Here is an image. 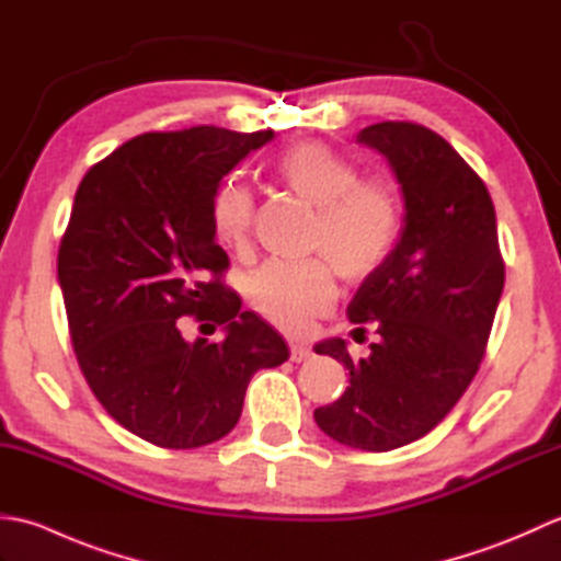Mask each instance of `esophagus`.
<instances>
[{"instance_id":"obj_1","label":"esophagus","mask_w":561,"mask_h":561,"mask_svg":"<svg viewBox=\"0 0 561 561\" xmlns=\"http://www.w3.org/2000/svg\"><path fill=\"white\" fill-rule=\"evenodd\" d=\"M289 352H291V362H306L308 356H311V350H308L301 342H291Z\"/></svg>"}]
</instances>
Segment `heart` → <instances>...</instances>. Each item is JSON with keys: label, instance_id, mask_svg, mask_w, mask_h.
Wrapping results in <instances>:
<instances>
[{"label": "heart", "instance_id": "obj_1", "mask_svg": "<svg viewBox=\"0 0 561 561\" xmlns=\"http://www.w3.org/2000/svg\"><path fill=\"white\" fill-rule=\"evenodd\" d=\"M274 171L318 209L313 248L325 257L270 260L250 274L255 311L287 332H301L335 301V267L344 279H364L390 255L400 233V202L386 183L362 181L356 165L323 141H299L279 153ZM253 226V195L229 178L211 199V229L229 250H245Z\"/></svg>", "mask_w": 561, "mask_h": 561}]
</instances>
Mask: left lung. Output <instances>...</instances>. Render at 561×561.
<instances>
[{"label": "left lung", "instance_id": "obj_1", "mask_svg": "<svg viewBox=\"0 0 561 561\" xmlns=\"http://www.w3.org/2000/svg\"><path fill=\"white\" fill-rule=\"evenodd\" d=\"M356 141L396 173L402 231L347 308L352 323L376 328L371 354L354 362L340 337L316 344L344 364L350 386L313 416L340 444L383 453L432 432L472 383L504 291V260L492 197L444 137L388 121Z\"/></svg>", "mask_w": 561, "mask_h": 561}]
</instances>
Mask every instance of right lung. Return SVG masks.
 Instances as JSON below:
<instances>
[{
  "label": "right lung",
  "instance_id": "right-lung-1",
  "mask_svg": "<svg viewBox=\"0 0 561 561\" xmlns=\"http://www.w3.org/2000/svg\"><path fill=\"white\" fill-rule=\"evenodd\" d=\"M272 137L214 125L147 133L79 183L57 253L71 344L105 412L153 446L219 440L253 374L289 359L279 332L221 282L229 255L211 229L221 178ZM183 314L221 324L225 340L187 343Z\"/></svg>",
  "mask_w": 561,
  "mask_h": 561
}]
</instances>
